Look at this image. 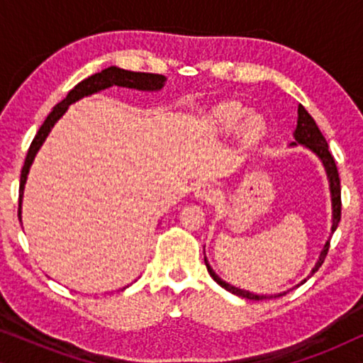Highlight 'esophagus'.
Returning <instances> with one entry per match:
<instances>
[{
	"mask_svg": "<svg viewBox=\"0 0 363 363\" xmlns=\"http://www.w3.org/2000/svg\"><path fill=\"white\" fill-rule=\"evenodd\" d=\"M195 198H198V200L201 201H208V203H213L216 200L218 196V191L215 186H211L210 183H201V185H198L195 188Z\"/></svg>",
	"mask_w": 363,
	"mask_h": 363,
	"instance_id": "34e87169",
	"label": "esophagus"
}]
</instances>
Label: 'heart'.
I'll list each match as a JSON object with an SVG mask.
<instances>
[{
    "instance_id": "1",
    "label": "heart",
    "mask_w": 363,
    "mask_h": 363,
    "mask_svg": "<svg viewBox=\"0 0 363 363\" xmlns=\"http://www.w3.org/2000/svg\"><path fill=\"white\" fill-rule=\"evenodd\" d=\"M246 116V111L240 106H233V104H228V106H221L215 111V122L218 123V127L225 132H235L242 118ZM262 130V125L259 122V118L256 117H250L246 118L245 123L241 127V135L245 140L252 142L256 138H259Z\"/></svg>"
}]
</instances>
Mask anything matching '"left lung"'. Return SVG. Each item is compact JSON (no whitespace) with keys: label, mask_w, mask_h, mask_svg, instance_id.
Instances as JSON below:
<instances>
[{"label":"left lung","mask_w":363,"mask_h":363,"mask_svg":"<svg viewBox=\"0 0 363 363\" xmlns=\"http://www.w3.org/2000/svg\"><path fill=\"white\" fill-rule=\"evenodd\" d=\"M291 147H297V145H302L307 150L314 153V155L319 158L322 167H324L325 170V175H327V180H329V190H330V201H332V226H330V235L337 230V225H339L340 221V208H342V203H340V180H339V172H337V167H335V162H334V157L330 155L329 152V145H327L324 135H322L319 127H317V123L314 118L309 116V112L306 111L304 107L299 106L297 107V125H296V130H294V142L289 143ZM329 242H330V236L329 240L325 241L324 247L320 250V255L317 257L314 267H312L309 276L304 277L299 284H304V282L309 279V277L314 274V272L319 269L322 266V262L325 259V255L327 251H329ZM205 264H206V269L210 272V276L215 279L218 284L221 287H225L226 291H230L231 294H236L240 297H245V299H251V301H262V299H271V297H279V296H284L287 292L294 289V287H291V289H287L284 292H279V294H255V292H250L246 289H240V287L236 286H231L228 284L226 281H223L220 276L216 274L215 271H213V267L210 266V262H208L206 256H205ZM296 286V287H297Z\"/></svg>","instance_id":"8db88e82"}]
</instances>
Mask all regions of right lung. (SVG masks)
Masks as SVG:
<instances>
[{"label": "right lung", "mask_w": 363, "mask_h": 363, "mask_svg": "<svg viewBox=\"0 0 363 363\" xmlns=\"http://www.w3.org/2000/svg\"><path fill=\"white\" fill-rule=\"evenodd\" d=\"M167 77L160 76V74H148V72H132L125 71V69H121L117 66H111L104 71L94 74V76L84 79L82 82H79L76 87L72 89L71 92L67 94V97L64 99L62 102H59L56 107L52 108V112L49 113L46 121L39 128V132L34 137V140L29 147L26 160H24V167L21 170V180H19V210H18V218L21 221V210H23V195H24V186H26L29 170H31V165L36 158L39 148L43 147V143L46 142L49 133H51L52 127L56 125V122L61 118L64 113L67 112V108L71 104L81 101L84 97L92 96V94H97L101 91H106L108 87H127V89H135V91L142 92H158L162 91L163 86H165ZM23 225V221H21ZM128 286L123 287L127 289Z\"/></svg>", "instance_id": "add662e5"}]
</instances>
